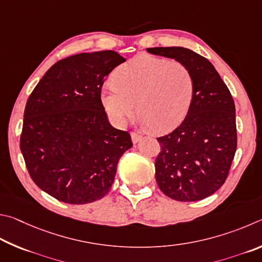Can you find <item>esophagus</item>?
<instances>
[{"label":"esophagus","instance_id":"34e87169","mask_svg":"<svg viewBox=\"0 0 262 262\" xmlns=\"http://www.w3.org/2000/svg\"><path fill=\"white\" fill-rule=\"evenodd\" d=\"M131 139H132V143L137 144L139 140L143 139V136L139 135V134H137V132H131Z\"/></svg>","mask_w":262,"mask_h":262}]
</instances>
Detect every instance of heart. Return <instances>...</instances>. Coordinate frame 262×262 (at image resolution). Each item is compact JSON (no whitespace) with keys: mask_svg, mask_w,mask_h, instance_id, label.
<instances>
[{"mask_svg":"<svg viewBox=\"0 0 262 262\" xmlns=\"http://www.w3.org/2000/svg\"><path fill=\"white\" fill-rule=\"evenodd\" d=\"M193 93L194 79L185 64L141 55L105 80L101 100L115 124L121 125L137 108L143 125L166 131L185 118Z\"/></svg>","mask_w":262,"mask_h":262,"instance_id":"obj_1","label":"heart"}]
</instances>
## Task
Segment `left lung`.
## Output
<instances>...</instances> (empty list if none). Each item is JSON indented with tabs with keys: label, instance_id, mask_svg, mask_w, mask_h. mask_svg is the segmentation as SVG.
<instances>
[{
	"label": "left lung",
	"instance_id": "left-lung-1",
	"mask_svg": "<svg viewBox=\"0 0 262 262\" xmlns=\"http://www.w3.org/2000/svg\"><path fill=\"white\" fill-rule=\"evenodd\" d=\"M147 52L175 58L189 68L194 93L184 121L159 137L155 160L158 186L177 201H198L221 187L237 147L236 109L230 91L207 58L183 47H155Z\"/></svg>",
	"mask_w": 262,
	"mask_h": 262
}]
</instances>
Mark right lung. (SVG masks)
I'll use <instances>...</instances> for the list:
<instances>
[{
    "instance_id": "1",
    "label": "right lung",
    "mask_w": 262,
    "mask_h": 262,
    "mask_svg": "<svg viewBox=\"0 0 262 262\" xmlns=\"http://www.w3.org/2000/svg\"><path fill=\"white\" fill-rule=\"evenodd\" d=\"M123 62L114 50L61 59L27 99L20 150L32 180L55 199L82 205L103 198L132 147L130 134L110 125L101 101L104 78Z\"/></svg>"
}]
</instances>
